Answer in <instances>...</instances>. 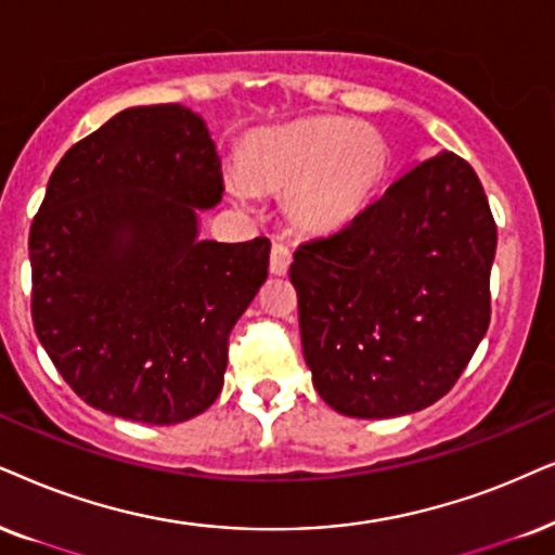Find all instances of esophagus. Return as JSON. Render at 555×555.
<instances>
[{
	"label": "esophagus",
	"mask_w": 555,
	"mask_h": 555,
	"mask_svg": "<svg viewBox=\"0 0 555 555\" xmlns=\"http://www.w3.org/2000/svg\"><path fill=\"white\" fill-rule=\"evenodd\" d=\"M289 263H292V250L289 245L284 243H273L271 248V261H269V269L271 273H276V276H284L286 271H289Z\"/></svg>",
	"instance_id": "esophagus-1"
}]
</instances>
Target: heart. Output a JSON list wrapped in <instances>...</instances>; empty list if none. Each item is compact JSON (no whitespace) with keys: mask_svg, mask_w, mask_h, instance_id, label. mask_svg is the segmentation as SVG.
I'll use <instances>...</instances> for the list:
<instances>
[{"mask_svg":"<svg viewBox=\"0 0 555 555\" xmlns=\"http://www.w3.org/2000/svg\"><path fill=\"white\" fill-rule=\"evenodd\" d=\"M389 168V151L374 128L343 117H314L263 130L245 143L243 177L228 189L248 202L254 189L286 192L289 220L325 235L350 225L371 205Z\"/></svg>","mask_w":555,"mask_h":555,"instance_id":"1","label":"heart"}]
</instances>
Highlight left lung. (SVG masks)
<instances>
[{"mask_svg":"<svg viewBox=\"0 0 555 555\" xmlns=\"http://www.w3.org/2000/svg\"><path fill=\"white\" fill-rule=\"evenodd\" d=\"M496 225L476 171L440 151L289 269L312 384L348 417L425 410L489 327Z\"/></svg>","mask_w":555,"mask_h":555,"instance_id":"obj_1","label":"left lung"}]
</instances>
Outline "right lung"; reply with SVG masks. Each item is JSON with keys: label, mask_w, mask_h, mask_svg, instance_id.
<instances>
[{"label": "right lung", "mask_w": 555, "mask_h": 555, "mask_svg": "<svg viewBox=\"0 0 555 555\" xmlns=\"http://www.w3.org/2000/svg\"><path fill=\"white\" fill-rule=\"evenodd\" d=\"M222 192L207 122L181 104L117 112L53 168L30 228L33 325L94 410L177 425L220 397L271 254L269 237L202 241Z\"/></svg>", "instance_id": "right-lung-1"}]
</instances>
